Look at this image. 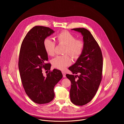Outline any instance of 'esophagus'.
I'll return each instance as SVG.
<instances>
[{
  "instance_id": "34e87169",
  "label": "esophagus",
  "mask_w": 124,
  "mask_h": 124,
  "mask_svg": "<svg viewBox=\"0 0 124 124\" xmlns=\"http://www.w3.org/2000/svg\"><path fill=\"white\" fill-rule=\"evenodd\" d=\"M62 74H63V78H66V73H65V72H62Z\"/></svg>"
}]
</instances>
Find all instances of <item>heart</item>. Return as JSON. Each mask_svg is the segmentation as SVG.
Instances as JSON below:
<instances>
[{"label":"heart","instance_id":"obj_1","mask_svg":"<svg viewBox=\"0 0 124 124\" xmlns=\"http://www.w3.org/2000/svg\"><path fill=\"white\" fill-rule=\"evenodd\" d=\"M58 43L66 45L64 54H69L73 58L78 57L82 54L84 43L80 40L76 39L75 35L67 31H62L56 36ZM43 46L48 55L54 56L55 54V43L51 39L46 38L43 42ZM51 63L54 68L63 70L68 66L71 64L72 59L69 55L57 56L51 60Z\"/></svg>","mask_w":124,"mask_h":124}]
</instances>
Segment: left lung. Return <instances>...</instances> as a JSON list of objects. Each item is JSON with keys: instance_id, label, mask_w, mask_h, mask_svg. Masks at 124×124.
<instances>
[{"instance_id": "left-lung-1", "label": "left lung", "mask_w": 124, "mask_h": 124, "mask_svg": "<svg viewBox=\"0 0 124 124\" xmlns=\"http://www.w3.org/2000/svg\"><path fill=\"white\" fill-rule=\"evenodd\" d=\"M71 30L83 36L84 47L76 63L69 68L73 74L66 76L71 82L70 91L71 101L77 105L90 102L95 96L100 84L102 71V56L101 48L91 32L84 28ZM78 76V81L75 78Z\"/></svg>"}]
</instances>
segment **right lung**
Returning <instances> with one entry per match:
<instances>
[{"label":"right lung","instance_id":"obj_1","mask_svg":"<svg viewBox=\"0 0 124 124\" xmlns=\"http://www.w3.org/2000/svg\"><path fill=\"white\" fill-rule=\"evenodd\" d=\"M54 33L49 27L35 26L26 34L21 47L19 69L22 84L27 96L38 104L47 103L54 99V87L63 77L60 70L55 69L46 77L42 73V68L49 70L51 67L46 64L48 56L43 42Z\"/></svg>","mask_w":124,"mask_h":124}]
</instances>
